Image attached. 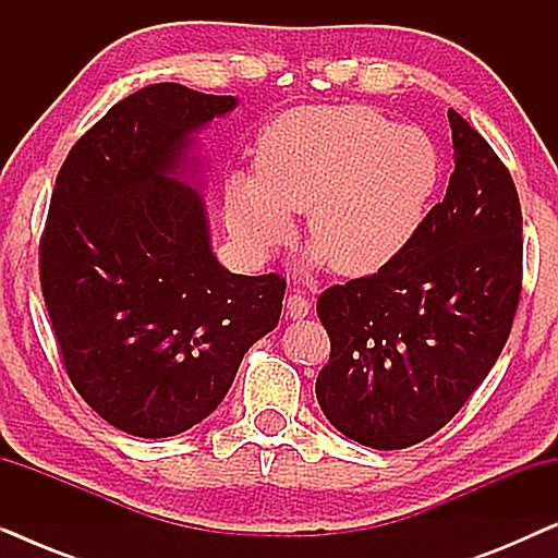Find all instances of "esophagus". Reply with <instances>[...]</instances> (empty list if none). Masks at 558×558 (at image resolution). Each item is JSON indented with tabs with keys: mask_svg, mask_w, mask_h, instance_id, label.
I'll list each match as a JSON object with an SVG mask.
<instances>
[{
	"mask_svg": "<svg viewBox=\"0 0 558 558\" xmlns=\"http://www.w3.org/2000/svg\"><path fill=\"white\" fill-rule=\"evenodd\" d=\"M287 315L292 319H302L310 315V300L300 292L287 296Z\"/></svg>",
	"mask_w": 558,
	"mask_h": 558,
	"instance_id": "34e87169",
	"label": "esophagus"
}]
</instances>
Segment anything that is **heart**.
<instances>
[{
    "mask_svg": "<svg viewBox=\"0 0 558 558\" xmlns=\"http://www.w3.org/2000/svg\"><path fill=\"white\" fill-rule=\"evenodd\" d=\"M441 180L434 142L368 106H302L274 119L256 174L226 182L223 218L248 254L269 256L307 210L312 262L361 279L399 262Z\"/></svg>",
    "mask_w": 558,
    "mask_h": 558,
    "instance_id": "heart-1",
    "label": "heart"
}]
</instances>
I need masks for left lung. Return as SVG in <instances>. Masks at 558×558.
Listing matches in <instances>:
<instances>
[{"mask_svg":"<svg viewBox=\"0 0 558 558\" xmlns=\"http://www.w3.org/2000/svg\"><path fill=\"white\" fill-rule=\"evenodd\" d=\"M454 172L399 262L325 289L330 361L317 401L335 429L373 449L439 432L506 345L521 300L523 216L490 144L449 109Z\"/></svg>","mask_w":558,"mask_h":558,"instance_id":"left-lung-1","label":"left lung"}]
</instances>
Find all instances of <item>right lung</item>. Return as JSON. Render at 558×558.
<instances>
[{
    "instance_id": "right-lung-1",
    "label": "right lung",
    "mask_w": 558,
    "mask_h": 558,
    "mask_svg": "<svg viewBox=\"0 0 558 558\" xmlns=\"http://www.w3.org/2000/svg\"><path fill=\"white\" fill-rule=\"evenodd\" d=\"M235 109L180 83L111 106L60 167L40 284L68 378L117 429L162 439L218 409L246 350L279 323L287 281L218 264L190 159Z\"/></svg>"
}]
</instances>
